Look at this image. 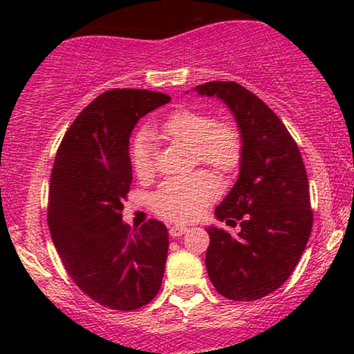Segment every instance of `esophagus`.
<instances>
[{
  "mask_svg": "<svg viewBox=\"0 0 354 354\" xmlns=\"http://www.w3.org/2000/svg\"><path fill=\"white\" fill-rule=\"evenodd\" d=\"M187 230H188V227H185V225H172L171 229H169V234H171L172 236H180L185 234Z\"/></svg>",
  "mask_w": 354,
  "mask_h": 354,
  "instance_id": "esophagus-1",
  "label": "esophagus"
}]
</instances>
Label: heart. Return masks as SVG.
<instances>
[{
  "mask_svg": "<svg viewBox=\"0 0 354 354\" xmlns=\"http://www.w3.org/2000/svg\"><path fill=\"white\" fill-rule=\"evenodd\" d=\"M159 137L172 143L190 147L193 161L230 174L240 166L243 156V137L229 120H214L209 114L195 109H177L158 127ZM156 148L151 135L140 132L130 147V158L140 178H149L156 171ZM219 193V183L209 172L200 171L188 177L164 180L151 196L156 214L174 222H188L201 214Z\"/></svg>",
  "mask_w": 354,
  "mask_h": 354,
  "instance_id": "heart-1",
  "label": "heart"
}]
</instances>
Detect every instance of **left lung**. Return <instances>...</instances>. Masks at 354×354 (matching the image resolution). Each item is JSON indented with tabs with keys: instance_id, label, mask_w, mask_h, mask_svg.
Instances as JSON below:
<instances>
[{
	"instance_id": "obj_1",
	"label": "left lung",
	"mask_w": 354,
	"mask_h": 354,
	"mask_svg": "<svg viewBox=\"0 0 354 354\" xmlns=\"http://www.w3.org/2000/svg\"><path fill=\"white\" fill-rule=\"evenodd\" d=\"M229 106L243 137L240 174L214 214L236 235L209 227L206 269L217 293L254 301L287 282L313 229L306 169L298 145L279 115L235 82L195 86Z\"/></svg>"
}]
</instances>
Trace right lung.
<instances>
[{"mask_svg":"<svg viewBox=\"0 0 354 354\" xmlns=\"http://www.w3.org/2000/svg\"><path fill=\"white\" fill-rule=\"evenodd\" d=\"M171 101L149 90L113 88L67 129L51 171L48 227L62 264L101 306L133 311L161 288L169 234L156 219L122 222L132 183L129 137L145 114Z\"/></svg>","mask_w":354,"mask_h":354,"instance_id":"right-lung-1","label":"right lung"}]
</instances>
